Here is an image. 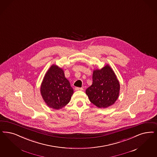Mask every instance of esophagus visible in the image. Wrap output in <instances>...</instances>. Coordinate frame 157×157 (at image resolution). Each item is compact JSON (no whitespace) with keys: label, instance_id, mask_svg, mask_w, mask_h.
I'll use <instances>...</instances> for the list:
<instances>
[{"label":"esophagus","instance_id":"obj_1","mask_svg":"<svg viewBox=\"0 0 157 157\" xmlns=\"http://www.w3.org/2000/svg\"><path fill=\"white\" fill-rule=\"evenodd\" d=\"M75 90H76V91L83 90V88H82V87H76L75 88Z\"/></svg>","mask_w":157,"mask_h":157}]
</instances>
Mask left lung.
I'll return each instance as SVG.
<instances>
[{
  "label": "left lung",
  "mask_w": 157,
  "mask_h": 157,
  "mask_svg": "<svg viewBox=\"0 0 157 157\" xmlns=\"http://www.w3.org/2000/svg\"><path fill=\"white\" fill-rule=\"evenodd\" d=\"M93 83L86 90L91 103L98 108H107L119 97L120 85L114 71L109 65L93 73Z\"/></svg>",
  "instance_id": "left-lung-1"
}]
</instances>
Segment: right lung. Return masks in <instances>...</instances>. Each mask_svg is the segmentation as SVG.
I'll use <instances>...</instances> for the list:
<instances>
[{"label": "right lung", "instance_id": "1", "mask_svg": "<svg viewBox=\"0 0 157 157\" xmlns=\"http://www.w3.org/2000/svg\"><path fill=\"white\" fill-rule=\"evenodd\" d=\"M40 93L49 107L59 109L70 102L74 90L66 79L63 70L52 65L43 78Z\"/></svg>", "mask_w": 157, "mask_h": 157}]
</instances>
